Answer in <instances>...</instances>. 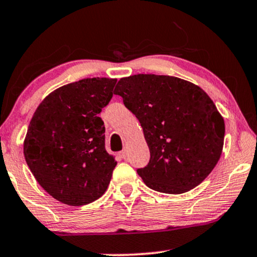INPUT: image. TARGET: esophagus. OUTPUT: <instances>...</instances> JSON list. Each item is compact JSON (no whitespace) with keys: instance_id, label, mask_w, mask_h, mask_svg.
<instances>
[{"instance_id":"1","label":"esophagus","mask_w":257,"mask_h":257,"mask_svg":"<svg viewBox=\"0 0 257 257\" xmlns=\"http://www.w3.org/2000/svg\"><path fill=\"white\" fill-rule=\"evenodd\" d=\"M126 155H128V151H126L125 148L123 149V151H122L121 153H119V157L123 158V159H125V158H126Z\"/></svg>"}]
</instances>
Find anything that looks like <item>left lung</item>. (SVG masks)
<instances>
[{"instance_id": "left-lung-1", "label": "left lung", "mask_w": 257, "mask_h": 257, "mask_svg": "<svg viewBox=\"0 0 257 257\" xmlns=\"http://www.w3.org/2000/svg\"><path fill=\"white\" fill-rule=\"evenodd\" d=\"M115 95L141 123L151 160L138 173L152 190L180 194L211 173L223 152V116L196 84L178 77L121 78Z\"/></svg>"}]
</instances>
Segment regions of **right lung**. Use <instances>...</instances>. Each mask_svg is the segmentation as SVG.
Returning <instances> with one entry per match:
<instances>
[{"label":"right lung","mask_w":257,"mask_h":257,"mask_svg":"<svg viewBox=\"0 0 257 257\" xmlns=\"http://www.w3.org/2000/svg\"><path fill=\"white\" fill-rule=\"evenodd\" d=\"M116 78H85L52 91L35 110L24 141L29 170L48 194L80 206L102 197L117 162L98 117Z\"/></svg>","instance_id":"1"}]
</instances>
